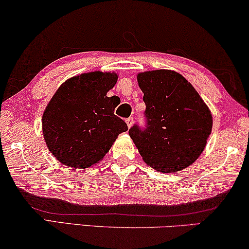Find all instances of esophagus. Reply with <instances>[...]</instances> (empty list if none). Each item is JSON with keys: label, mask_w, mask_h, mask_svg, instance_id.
<instances>
[{"label": "esophagus", "mask_w": 249, "mask_h": 249, "mask_svg": "<svg viewBox=\"0 0 249 249\" xmlns=\"http://www.w3.org/2000/svg\"><path fill=\"white\" fill-rule=\"evenodd\" d=\"M133 123H134V121H133V117H128L126 118V124H127V127H132Z\"/></svg>", "instance_id": "obj_1"}]
</instances>
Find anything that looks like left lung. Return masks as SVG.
<instances>
[{
    "instance_id": "1",
    "label": "left lung",
    "mask_w": 249,
    "mask_h": 249,
    "mask_svg": "<svg viewBox=\"0 0 249 249\" xmlns=\"http://www.w3.org/2000/svg\"><path fill=\"white\" fill-rule=\"evenodd\" d=\"M138 82L144 93L146 125H134L128 134L144 162L161 173L191 166L211 134L209 107L194 87L175 71L139 73Z\"/></svg>"
}]
</instances>
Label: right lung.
Wrapping results in <instances>:
<instances>
[{"label":"right lung","mask_w":249,"mask_h":249,"mask_svg":"<svg viewBox=\"0 0 249 249\" xmlns=\"http://www.w3.org/2000/svg\"><path fill=\"white\" fill-rule=\"evenodd\" d=\"M118 75L89 72L59 87L43 114L41 127L48 150L68 167L86 169L99 162L127 125L114 114L117 96L107 97Z\"/></svg>","instance_id":"1"}]
</instances>
